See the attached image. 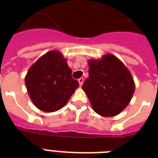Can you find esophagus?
I'll use <instances>...</instances> for the list:
<instances>
[{
    "label": "esophagus",
    "instance_id": "obj_1",
    "mask_svg": "<svg viewBox=\"0 0 158 158\" xmlns=\"http://www.w3.org/2000/svg\"><path fill=\"white\" fill-rule=\"evenodd\" d=\"M78 81H79V85H80V86H82V85H83V84H84V78H80V79H79V80H78Z\"/></svg>",
    "mask_w": 158,
    "mask_h": 158
}]
</instances>
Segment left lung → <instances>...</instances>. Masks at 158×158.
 I'll use <instances>...</instances> for the list:
<instances>
[{"label":"left lung","mask_w":158,"mask_h":158,"mask_svg":"<svg viewBox=\"0 0 158 158\" xmlns=\"http://www.w3.org/2000/svg\"><path fill=\"white\" fill-rule=\"evenodd\" d=\"M89 78L82 89L94 111L102 116H115L130 103L135 82L130 70L111 54L101 60H89Z\"/></svg>","instance_id":"1"}]
</instances>
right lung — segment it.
Returning a JSON list of instances; mask_svg holds the SVG:
<instances>
[{
  "label": "right lung",
  "instance_id": "right-lung-1",
  "mask_svg": "<svg viewBox=\"0 0 158 158\" xmlns=\"http://www.w3.org/2000/svg\"><path fill=\"white\" fill-rule=\"evenodd\" d=\"M63 55L51 51L28 69L25 85L33 104L41 110L53 112L62 108L79 87Z\"/></svg>",
  "mask_w": 158,
  "mask_h": 158
}]
</instances>
